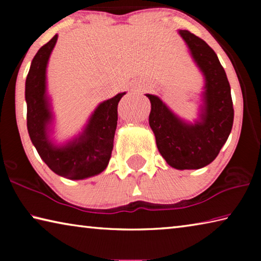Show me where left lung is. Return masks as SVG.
I'll use <instances>...</instances> for the list:
<instances>
[{
  "label": "left lung",
  "instance_id": "left-lung-1",
  "mask_svg": "<svg viewBox=\"0 0 261 261\" xmlns=\"http://www.w3.org/2000/svg\"><path fill=\"white\" fill-rule=\"evenodd\" d=\"M178 34L204 77L198 118L192 122L175 114L154 94L148 122L159 152L175 169H200L218 156L231 132L233 108L226 71L215 51L197 35L185 30Z\"/></svg>",
  "mask_w": 261,
  "mask_h": 261
}]
</instances>
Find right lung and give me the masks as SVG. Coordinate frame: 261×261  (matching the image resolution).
<instances>
[{
  "label": "right lung",
  "instance_id": "obj_1",
  "mask_svg": "<svg viewBox=\"0 0 261 261\" xmlns=\"http://www.w3.org/2000/svg\"><path fill=\"white\" fill-rule=\"evenodd\" d=\"M59 35L35 54L25 83L28 131L43 162L62 177L78 180L99 175L107 168L117 126V106L125 92L100 102L78 135L56 143L55 115L47 91V65Z\"/></svg>",
  "mask_w": 261,
  "mask_h": 261
}]
</instances>
